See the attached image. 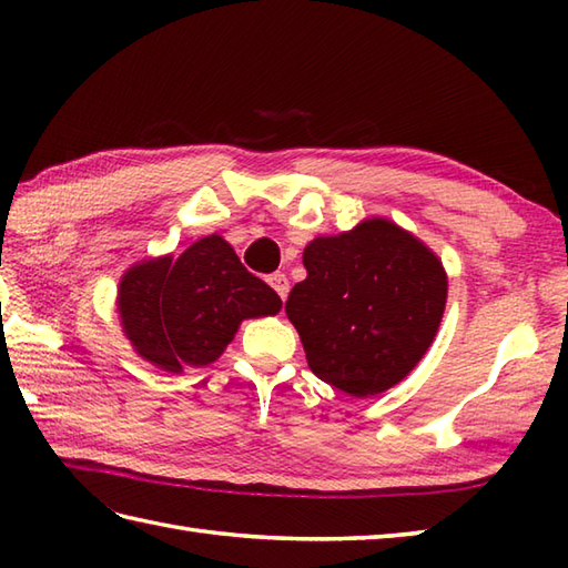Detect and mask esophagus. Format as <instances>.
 Listing matches in <instances>:
<instances>
[{
	"label": "esophagus",
	"instance_id": "esophagus-1",
	"mask_svg": "<svg viewBox=\"0 0 568 568\" xmlns=\"http://www.w3.org/2000/svg\"><path fill=\"white\" fill-rule=\"evenodd\" d=\"M268 283H271L273 291L277 293V297H281V300L287 297V291H291V283H287V275L285 273H273L268 277Z\"/></svg>",
	"mask_w": 568,
	"mask_h": 568
}]
</instances>
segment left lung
Masks as SVG:
<instances>
[{
	"label": "left lung",
	"instance_id": "1",
	"mask_svg": "<svg viewBox=\"0 0 568 568\" xmlns=\"http://www.w3.org/2000/svg\"><path fill=\"white\" fill-rule=\"evenodd\" d=\"M307 277L285 303L307 366L348 397L400 383L427 354L446 307V271L425 241L371 216L305 246Z\"/></svg>",
	"mask_w": 568,
	"mask_h": 568
}]
</instances>
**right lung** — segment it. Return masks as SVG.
I'll return each instance as SVG.
<instances>
[{
    "label": "right lung",
    "mask_w": 568,
    "mask_h": 568,
    "mask_svg": "<svg viewBox=\"0 0 568 568\" xmlns=\"http://www.w3.org/2000/svg\"><path fill=\"white\" fill-rule=\"evenodd\" d=\"M281 307L273 287L248 273L220 234L195 241L178 258L168 253L134 263L116 291L129 344L165 373L214 364L241 322Z\"/></svg>",
    "instance_id": "1"
}]
</instances>
